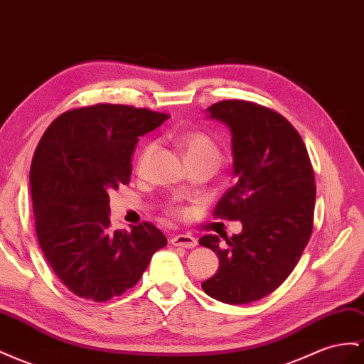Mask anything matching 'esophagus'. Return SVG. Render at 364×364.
<instances>
[{
    "label": "esophagus",
    "mask_w": 364,
    "mask_h": 364,
    "mask_svg": "<svg viewBox=\"0 0 364 364\" xmlns=\"http://www.w3.org/2000/svg\"><path fill=\"white\" fill-rule=\"evenodd\" d=\"M171 245H174V247H182V248L190 250L198 245V240H196L193 235H188V234H176L171 237Z\"/></svg>",
    "instance_id": "34e87169"
}]
</instances>
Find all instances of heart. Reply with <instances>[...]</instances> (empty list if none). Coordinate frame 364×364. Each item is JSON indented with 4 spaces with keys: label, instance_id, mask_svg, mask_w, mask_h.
<instances>
[{
    "label": "heart",
    "instance_id": "obj_1",
    "mask_svg": "<svg viewBox=\"0 0 364 364\" xmlns=\"http://www.w3.org/2000/svg\"><path fill=\"white\" fill-rule=\"evenodd\" d=\"M179 144L183 150L186 162L206 161V162L214 164L215 166H218L220 162L219 149L215 146V144L210 139V137L203 133H186L181 137ZM153 151H154V144H149L144 146L139 158H137V168L139 170L144 168Z\"/></svg>",
    "mask_w": 364,
    "mask_h": 364
}]
</instances>
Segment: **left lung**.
<instances>
[{"label": "left lung", "mask_w": 364, "mask_h": 364, "mask_svg": "<svg viewBox=\"0 0 364 364\" xmlns=\"http://www.w3.org/2000/svg\"><path fill=\"white\" fill-rule=\"evenodd\" d=\"M231 133L232 176L215 218L240 220L242 232L203 235L202 247L219 257V269L202 283L210 297L247 304L267 297L287 280L306 247L316 205V179L297 130L267 107L220 101L206 109Z\"/></svg>", "instance_id": "1"}]
</instances>
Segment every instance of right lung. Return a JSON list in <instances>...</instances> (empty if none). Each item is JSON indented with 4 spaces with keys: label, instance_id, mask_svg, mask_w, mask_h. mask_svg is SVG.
I'll return each instance as SVG.
<instances>
[{
    "label": "right lung",
    "instance_id": "add662e5",
    "mask_svg": "<svg viewBox=\"0 0 364 364\" xmlns=\"http://www.w3.org/2000/svg\"><path fill=\"white\" fill-rule=\"evenodd\" d=\"M168 116L96 104L63 113L33 154L31 191L39 247L75 296L107 301L139 282L165 235L144 222L109 230L112 190L130 183L132 156Z\"/></svg>",
    "mask_w": 364,
    "mask_h": 364
}]
</instances>
